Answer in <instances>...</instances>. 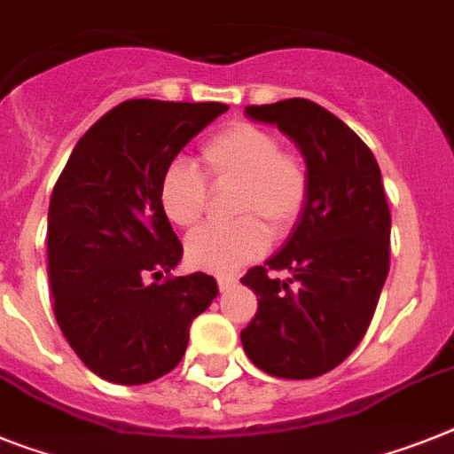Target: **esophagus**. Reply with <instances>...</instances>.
<instances>
[{
	"label": "esophagus",
	"instance_id": "esophagus-1",
	"mask_svg": "<svg viewBox=\"0 0 454 454\" xmlns=\"http://www.w3.org/2000/svg\"><path fill=\"white\" fill-rule=\"evenodd\" d=\"M216 284H219L221 291H228V288H233V286L238 284V277H231V274H223V277H219V279H216Z\"/></svg>",
	"mask_w": 454,
	"mask_h": 454
}]
</instances>
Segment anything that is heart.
Returning <instances> with one entry per match:
<instances>
[{
    "mask_svg": "<svg viewBox=\"0 0 454 454\" xmlns=\"http://www.w3.org/2000/svg\"><path fill=\"white\" fill-rule=\"evenodd\" d=\"M200 166L215 189L235 186L231 223H209L186 239L192 265L231 274L268 247V231L286 235L309 200V166L298 152L281 150L274 131L251 121H233L200 145ZM159 203L175 226L192 228L205 215L209 186L189 163H173L159 184Z\"/></svg>",
    "mask_w": 454,
    "mask_h": 454,
    "instance_id": "obj_1",
    "label": "heart"
}]
</instances>
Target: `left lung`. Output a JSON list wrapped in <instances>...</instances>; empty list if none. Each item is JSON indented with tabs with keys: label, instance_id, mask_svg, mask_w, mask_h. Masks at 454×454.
Masks as SVG:
<instances>
[{
	"label": "left lung",
	"instance_id": "8db88e82",
	"mask_svg": "<svg viewBox=\"0 0 454 454\" xmlns=\"http://www.w3.org/2000/svg\"><path fill=\"white\" fill-rule=\"evenodd\" d=\"M302 152L311 189L281 251L242 277L258 309L242 330L249 360L279 379L333 372L363 341L390 270V207L374 154L353 129L309 98L247 106ZM288 269L286 282L269 270Z\"/></svg>",
	"mask_w": 454,
	"mask_h": 454
}]
</instances>
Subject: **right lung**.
I'll use <instances>...</instances> for the list:
<instances>
[{
	"mask_svg": "<svg viewBox=\"0 0 454 454\" xmlns=\"http://www.w3.org/2000/svg\"><path fill=\"white\" fill-rule=\"evenodd\" d=\"M226 110L215 101H124L78 140L52 189V311L75 356L110 383L143 386L173 372L193 318L219 293L205 272L170 274L182 242L159 184L182 147Z\"/></svg>",
	"mask_w": 454,
	"mask_h": 454,
	"instance_id": "add662e5",
	"label": "right lung"
}]
</instances>
